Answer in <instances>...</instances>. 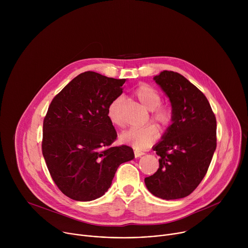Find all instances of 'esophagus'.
Wrapping results in <instances>:
<instances>
[{
    "label": "esophagus",
    "mask_w": 248,
    "mask_h": 248,
    "mask_svg": "<svg viewBox=\"0 0 248 248\" xmlns=\"http://www.w3.org/2000/svg\"><path fill=\"white\" fill-rule=\"evenodd\" d=\"M142 155H144V152H142V151H139V150H134V156H135V158L141 157Z\"/></svg>",
    "instance_id": "1"
}]
</instances>
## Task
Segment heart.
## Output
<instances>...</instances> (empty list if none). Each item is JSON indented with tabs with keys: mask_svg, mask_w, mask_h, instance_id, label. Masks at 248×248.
I'll return each mask as SVG.
<instances>
[{
	"mask_svg": "<svg viewBox=\"0 0 248 248\" xmlns=\"http://www.w3.org/2000/svg\"><path fill=\"white\" fill-rule=\"evenodd\" d=\"M133 96L150 111L151 120L161 127H166L172 121V111L170 106L161 104L162 96L153 86L142 83L138 85ZM124 99L122 96L114 98L107 108V117L115 126L122 127L124 121L122 117V105ZM158 130L154 125H145L142 127H131L120 135V141L136 150H142L152 145L158 138Z\"/></svg>",
	"mask_w": 248,
	"mask_h": 248,
	"instance_id": "heart-1",
	"label": "heart"
}]
</instances>
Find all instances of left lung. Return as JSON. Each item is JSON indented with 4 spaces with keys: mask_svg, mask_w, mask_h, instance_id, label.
I'll return each instance as SVG.
<instances>
[{
    "mask_svg": "<svg viewBox=\"0 0 248 248\" xmlns=\"http://www.w3.org/2000/svg\"><path fill=\"white\" fill-rule=\"evenodd\" d=\"M154 80L171 104L172 121L153 150L159 169L145 178L155 196L180 199L201 183L217 146L216 117L205 95L184 76L164 70Z\"/></svg>",
    "mask_w": 248,
    "mask_h": 248,
    "instance_id": "obj_1",
    "label": "left lung"
}]
</instances>
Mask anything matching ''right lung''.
<instances>
[{"label":"right lung","instance_id":"add662e5","mask_svg":"<svg viewBox=\"0 0 248 248\" xmlns=\"http://www.w3.org/2000/svg\"><path fill=\"white\" fill-rule=\"evenodd\" d=\"M125 79L94 72L78 75L52 100L43 122L42 153L59 189L91 201L109 189L119 166L134 158L126 145L112 147L117 131L107 117Z\"/></svg>","mask_w":248,"mask_h":248}]
</instances>
